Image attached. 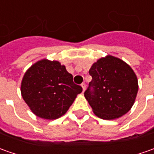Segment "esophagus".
<instances>
[{
    "label": "esophagus",
    "mask_w": 154,
    "mask_h": 154,
    "mask_svg": "<svg viewBox=\"0 0 154 154\" xmlns=\"http://www.w3.org/2000/svg\"><path fill=\"white\" fill-rule=\"evenodd\" d=\"M82 92H84L86 89V84L85 82H82Z\"/></svg>",
    "instance_id": "esophagus-1"
}]
</instances>
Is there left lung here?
<instances>
[{"label": "left lung", "instance_id": "left-lung-1", "mask_svg": "<svg viewBox=\"0 0 154 154\" xmlns=\"http://www.w3.org/2000/svg\"><path fill=\"white\" fill-rule=\"evenodd\" d=\"M89 75L92 81L84 96L97 116L113 120L129 111L138 91L137 78L130 66L108 55L92 66Z\"/></svg>", "mask_w": 154, "mask_h": 154}]
</instances>
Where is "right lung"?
<instances>
[{"label":"right lung","instance_id":"add662e5","mask_svg":"<svg viewBox=\"0 0 154 154\" xmlns=\"http://www.w3.org/2000/svg\"><path fill=\"white\" fill-rule=\"evenodd\" d=\"M82 88L73 82L72 74L58 61L42 60L26 72L21 93L37 116L57 119L68 110Z\"/></svg>","mask_w":154,"mask_h":154}]
</instances>
